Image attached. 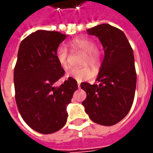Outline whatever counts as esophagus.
Masks as SVG:
<instances>
[{"label": "esophagus", "mask_w": 153, "mask_h": 153, "mask_svg": "<svg viewBox=\"0 0 153 153\" xmlns=\"http://www.w3.org/2000/svg\"><path fill=\"white\" fill-rule=\"evenodd\" d=\"M78 88H80V81H78Z\"/></svg>", "instance_id": "1"}]
</instances>
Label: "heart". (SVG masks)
Returning a JSON list of instances; mask_svg holds the SVG:
<instances>
[{
  "mask_svg": "<svg viewBox=\"0 0 153 153\" xmlns=\"http://www.w3.org/2000/svg\"><path fill=\"white\" fill-rule=\"evenodd\" d=\"M68 47L70 51H81L84 52L81 65H90L94 69L99 68L102 64V51L101 47L94 44L92 39L87 38H75L71 40L68 43ZM56 58L58 63L64 70L69 68V53L65 47H60L56 51ZM93 72L88 65L82 67H74L71 68L66 74L67 77L72 78L78 81L87 79L93 76Z\"/></svg>",
  "mask_w": 153,
  "mask_h": 153,
  "instance_id": "obj_1",
  "label": "heart"
}]
</instances>
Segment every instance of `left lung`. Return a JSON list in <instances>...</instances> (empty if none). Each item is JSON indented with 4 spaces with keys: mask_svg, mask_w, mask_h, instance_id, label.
<instances>
[{
    "mask_svg": "<svg viewBox=\"0 0 153 153\" xmlns=\"http://www.w3.org/2000/svg\"><path fill=\"white\" fill-rule=\"evenodd\" d=\"M87 32L99 38L105 56L97 78L99 84H80L87 93L82 104L93 122L111 126L125 118L134 102L137 79L134 52L125 33L108 24Z\"/></svg>",
    "mask_w": 153,
    "mask_h": 153,
    "instance_id": "obj_1",
    "label": "left lung"
}]
</instances>
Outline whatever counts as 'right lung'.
Wrapping results in <instances>:
<instances>
[{
  "mask_svg": "<svg viewBox=\"0 0 153 153\" xmlns=\"http://www.w3.org/2000/svg\"><path fill=\"white\" fill-rule=\"evenodd\" d=\"M66 35L38 30L22 41L14 70L15 101L25 123L35 131L47 134L65 125L67 105L78 88L68 78L60 87L54 83L65 74L56 51Z\"/></svg>",
  "mask_w": 153,
  "mask_h": 153,
  "instance_id": "1",
  "label": "right lung"
}]
</instances>
